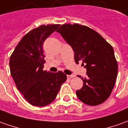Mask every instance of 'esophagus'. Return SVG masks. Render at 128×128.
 <instances>
[{
	"instance_id": "esophagus-1",
	"label": "esophagus",
	"mask_w": 128,
	"mask_h": 128,
	"mask_svg": "<svg viewBox=\"0 0 128 128\" xmlns=\"http://www.w3.org/2000/svg\"><path fill=\"white\" fill-rule=\"evenodd\" d=\"M74 75H67V78L68 79H71L72 78H74Z\"/></svg>"
}]
</instances>
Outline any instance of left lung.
I'll return each instance as SVG.
<instances>
[{"label": "left lung", "instance_id": "1", "mask_svg": "<svg viewBox=\"0 0 128 128\" xmlns=\"http://www.w3.org/2000/svg\"><path fill=\"white\" fill-rule=\"evenodd\" d=\"M74 52L76 64L82 62L87 76L76 95L84 104L96 106L112 93L118 75V64L112 46L97 32L86 26L63 24L57 30Z\"/></svg>", "mask_w": 128, "mask_h": 128}]
</instances>
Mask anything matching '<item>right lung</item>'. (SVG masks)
Segmentation results:
<instances>
[{
  "label": "right lung",
  "instance_id": "1",
  "mask_svg": "<svg viewBox=\"0 0 128 128\" xmlns=\"http://www.w3.org/2000/svg\"><path fill=\"white\" fill-rule=\"evenodd\" d=\"M60 24L41 25L30 31L17 44L10 59V69L17 90L34 106H45L54 100L66 80L62 71H43V42Z\"/></svg>",
  "mask_w": 128,
  "mask_h": 128
}]
</instances>
